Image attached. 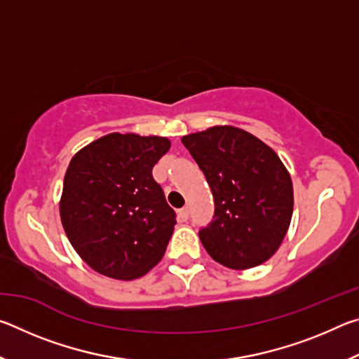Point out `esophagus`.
<instances>
[{
	"instance_id": "1",
	"label": "esophagus",
	"mask_w": 359,
	"mask_h": 359,
	"mask_svg": "<svg viewBox=\"0 0 359 359\" xmlns=\"http://www.w3.org/2000/svg\"><path fill=\"white\" fill-rule=\"evenodd\" d=\"M188 215H190V210H188V208H182L179 210V218H180L182 222H185L187 218H188Z\"/></svg>"
}]
</instances>
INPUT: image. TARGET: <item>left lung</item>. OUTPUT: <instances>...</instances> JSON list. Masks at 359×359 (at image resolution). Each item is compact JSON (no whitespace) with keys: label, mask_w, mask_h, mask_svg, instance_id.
Listing matches in <instances>:
<instances>
[{"label":"left lung","mask_w":359,"mask_h":359,"mask_svg":"<svg viewBox=\"0 0 359 359\" xmlns=\"http://www.w3.org/2000/svg\"><path fill=\"white\" fill-rule=\"evenodd\" d=\"M214 194V220L199 231L212 259L236 271L263 264L282 245L293 215V182L269 145L236 126L182 137Z\"/></svg>","instance_id":"obj_1"}]
</instances>
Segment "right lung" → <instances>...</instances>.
<instances>
[{
	"label": "right lung",
	"mask_w": 359,
	"mask_h": 359,
	"mask_svg": "<svg viewBox=\"0 0 359 359\" xmlns=\"http://www.w3.org/2000/svg\"><path fill=\"white\" fill-rule=\"evenodd\" d=\"M169 149L168 137L111 133L72 156L60 217L71 245L93 271L133 280L163 258L175 212L151 169Z\"/></svg>",
	"instance_id": "1"
}]
</instances>
